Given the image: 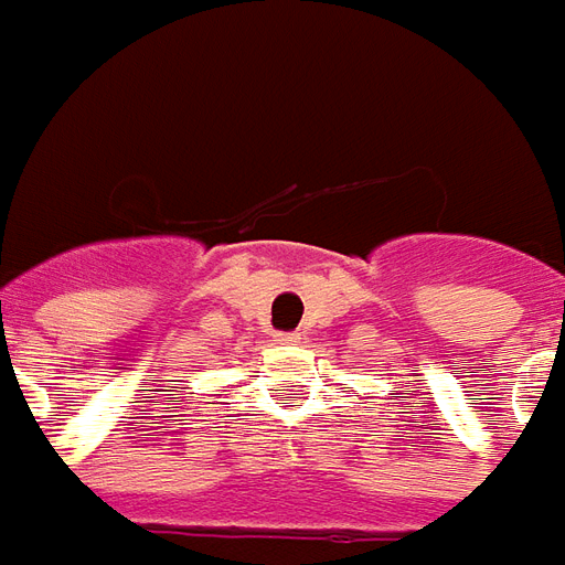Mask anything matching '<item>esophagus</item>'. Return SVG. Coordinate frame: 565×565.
Segmentation results:
<instances>
[{
	"mask_svg": "<svg viewBox=\"0 0 565 565\" xmlns=\"http://www.w3.org/2000/svg\"><path fill=\"white\" fill-rule=\"evenodd\" d=\"M275 342H278V344H296V342H299V332H275Z\"/></svg>",
	"mask_w": 565,
	"mask_h": 565,
	"instance_id": "1",
	"label": "esophagus"
}]
</instances>
